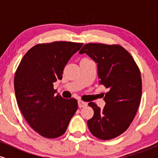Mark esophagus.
<instances>
[{
	"label": "esophagus",
	"mask_w": 158,
	"mask_h": 158,
	"mask_svg": "<svg viewBox=\"0 0 158 158\" xmlns=\"http://www.w3.org/2000/svg\"><path fill=\"white\" fill-rule=\"evenodd\" d=\"M78 104H79V108H83V107H85L88 106V103L86 102H84L82 100H79L78 101Z\"/></svg>",
	"instance_id": "esophagus-1"
}]
</instances>
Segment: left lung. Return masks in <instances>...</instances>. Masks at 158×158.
<instances>
[{"instance_id": "8db88e82", "label": "left lung", "mask_w": 158, "mask_h": 158, "mask_svg": "<svg viewBox=\"0 0 158 158\" xmlns=\"http://www.w3.org/2000/svg\"><path fill=\"white\" fill-rule=\"evenodd\" d=\"M85 52L97 63L99 84L108 90L103 109L88 103L94 111L88 128L97 138L111 139L124 133L135 119L142 94L140 71L131 54L119 44L88 43L79 51Z\"/></svg>"}]
</instances>
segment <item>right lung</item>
Here are the masks:
<instances>
[{
  "mask_svg": "<svg viewBox=\"0 0 158 158\" xmlns=\"http://www.w3.org/2000/svg\"><path fill=\"white\" fill-rule=\"evenodd\" d=\"M82 45L71 41L38 44L26 52L15 71L18 106L32 129L46 138L64 135L78 109L74 98L54 95L53 83L62 79L65 65Z\"/></svg>",
  "mask_w": 158,
  "mask_h": 158,
  "instance_id": "right-lung-1",
  "label": "right lung"
}]
</instances>
